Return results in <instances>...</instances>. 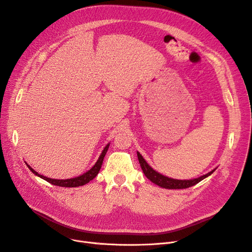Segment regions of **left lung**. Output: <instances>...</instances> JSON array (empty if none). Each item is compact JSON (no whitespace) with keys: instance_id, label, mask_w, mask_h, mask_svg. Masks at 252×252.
<instances>
[{"instance_id":"left-lung-1","label":"left lung","mask_w":252,"mask_h":252,"mask_svg":"<svg viewBox=\"0 0 252 252\" xmlns=\"http://www.w3.org/2000/svg\"><path fill=\"white\" fill-rule=\"evenodd\" d=\"M136 154H138V158H139V162L141 165V168H142L144 174L146 175V178L148 180H150L152 183H155L156 185L162 187V188H166V189H185V188L194 186L202 180L209 177V175L215 172V170H216V169H213L210 172L202 175V177H200V178L191 179V180L171 179V178L166 177V175H163L159 172L156 171L154 168H152V167H150L148 165V163L145 161V158L141 156L140 152H136Z\"/></svg>"}]
</instances>
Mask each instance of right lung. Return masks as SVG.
<instances>
[{"mask_svg": "<svg viewBox=\"0 0 252 252\" xmlns=\"http://www.w3.org/2000/svg\"><path fill=\"white\" fill-rule=\"evenodd\" d=\"M109 145H110L109 143L106 145L105 148L102 151V154L100 155V157H98V158H97V161L95 162V164L93 167H91V168L88 171H86L85 173L79 175V177H77V178L67 179V180L50 179V178H47V177H44V175H42L39 172H36L35 170H33L32 167H30L27 163H26V165H27V167H28V168L30 169V171H32V173L37 175V177H39V178H41V179H43L45 181H47L48 183H50V184H52V185L60 186V187H79V186H83V185L87 184V183H89L91 180H94L96 177L98 171H100V169H101L103 161H104V157H105L106 152H107V150L109 148Z\"/></svg>", "mask_w": 252, "mask_h": 252, "instance_id": "obj_1", "label": "right lung"}]
</instances>
